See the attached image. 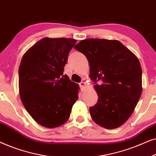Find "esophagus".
Listing matches in <instances>:
<instances>
[{"mask_svg":"<svg viewBox=\"0 0 156 156\" xmlns=\"http://www.w3.org/2000/svg\"><path fill=\"white\" fill-rule=\"evenodd\" d=\"M80 88L82 89V90H83L85 88V87H86V83L84 82H82L80 83Z\"/></svg>","mask_w":156,"mask_h":156,"instance_id":"1","label":"esophagus"}]
</instances>
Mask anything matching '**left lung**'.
Returning a JSON list of instances; mask_svg holds the SVG:
<instances>
[{
  "mask_svg": "<svg viewBox=\"0 0 156 156\" xmlns=\"http://www.w3.org/2000/svg\"><path fill=\"white\" fill-rule=\"evenodd\" d=\"M74 48L86 56L91 80L96 84L99 98L89 108L91 119L105 129L121 126L131 116L141 95L139 60L118 40L87 39Z\"/></svg>",
  "mask_w": 156,
  "mask_h": 156,
  "instance_id": "left-lung-1",
  "label": "left lung"
}]
</instances>
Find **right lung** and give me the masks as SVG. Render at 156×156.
<instances>
[{"mask_svg": "<svg viewBox=\"0 0 156 156\" xmlns=\"http://www.w3.org/2000/svg\"><path fill=\"white\" fill-rule=\"evenodd\" d=\"M76 42L71 38H42L21 60L18 70L21 101L32 118L44 127L64 124L78 99L79 85L63 73Z\"/></svg>", "mask_w": 156, "mask_h": 156, "instance_id": "1", "label": "right lung"}]
</instances>
